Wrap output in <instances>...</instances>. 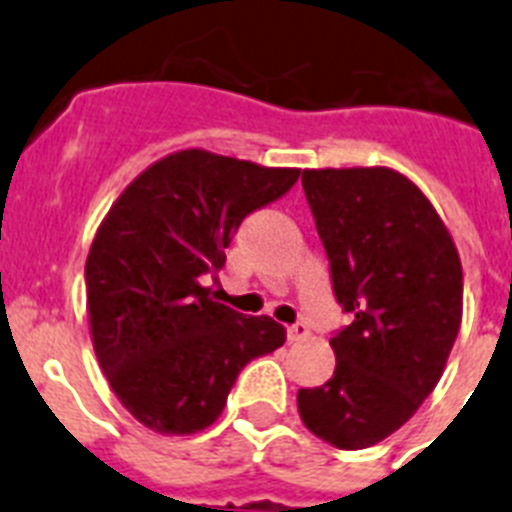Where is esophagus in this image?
Masks as SVG:
<instances>
[{"label":"esophagus","mask_w":512,"mask_h":512,"mask_svg":"<svg viewBox=\"0 0 512 512\" xmlns=\"http://www.w3.org/2000/svg\"><path fill=\"white\" fill-rule=\"evenodd\" d=\"M286 336H289V341H304L309 336L307 322H294V325H289Z\"/></svg>","instance_id":"1"}]
</instances>
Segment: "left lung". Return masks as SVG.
Wrapping results in <instances>:
<instances>
[{"instance_id": "obj_1", "label": "left lung", "mask_w": 512, "mask_h": 512, "mask_svg": "<svg viewBox=\"0 0 512 512\" xmlns=\"http://www.w3.org/2000/svg\"><path fill=\"white\" fill-rule=\"evenodd\" d=\"M302 187L351 322L336 372L296 395L312 435L362 450L409 422L435 390L463 312V270L445 223L393 169L304 171Z\"/></svg>"}]
</instances>
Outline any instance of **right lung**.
Masks as SVG:
<instances>
[{
  "mask_svg": "<svg viewBox=\"0 0 512 512\" xmlns=\"http://www.w3.org/2000/svg\"><path fill=\"white\" fill-rule=\"evenodd\" d=\"M299 169L179 150L111 205L88 263L90 333L122 406L161 435H192L221 416L236 377L276 351L286 328L247 317L205 289L244 218L276 203Z\"/></svg>",
  "mask_w": 512,
  "mask_h": 512,
  "instance_id": "obj_1",
  "label": "right lung"
}]
</instances>
